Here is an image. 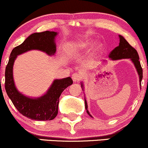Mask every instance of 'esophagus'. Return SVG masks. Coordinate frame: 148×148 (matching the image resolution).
Segmentation results:
<instances>
[{"label":"esophagus","mask_w":148,"mask_h":148,"mask_svg":"<svg viewBox=\"0 0 148 148\" xmlns=\"http://www.w3.org/2000/svg\"><path fill=\"white\" fill-rule=\"evenodd\" d=\"M72 79L74 82H78L82 79V75L77 73H75L72 75Z\"/></svg>","instance_id":"esophagus-1"}]
</instances>
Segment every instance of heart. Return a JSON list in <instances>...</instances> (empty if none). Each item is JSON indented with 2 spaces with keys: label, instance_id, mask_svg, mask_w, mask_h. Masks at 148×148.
<instances>
[{
  "label": "heart",
  "instance_id": "heart-1",
  "mask_svg": "<svg viewBox=\"0 0 148 148\" xmlns=\"http://www.w3.org/2000/svg\"><path fill=\"white\" fill-rule=\"evenodd\" d=\"M90 44H91V42H90L89 39L85 41H80V42L77 43H74V44H72L70 45L69 51L71 52L79 51H81L82 50V49L87 48ZM101 44H97L95 46V49H96V50H99V49H101Z\"/></svg>",
  "mask_w": 148,
  "mask_h": 148
}]
</instances>
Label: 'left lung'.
I'll return each instance as SVG.
<instances>
[{
	"instance_id": "8db88e82",
	"label": "left lung",
	"mask_w": 148,
	"mask_h": 148,
	"mask_svg": "<svg viewBox=\"0 0 148 148\" xmlns=\"http://www.w3.org/2000/svg\"><path fill=\"white\" fill-rule=\"evenodd\" d=\"M119 44L118 47H116L115 49H113L112 51L110 52L109 55V58L115 61V60L119 59H123V58H130L131 61L133 62L134 64L135 67H136L137 72L139 75L140 79V85L141 86V81L143 79V69L141 67L140 63L139 61V56L137 51L133 47H131L128 42L123 38V36L121 35H119ZM81 87H83V85L81 83ZM83 90V88H82ZM85 109L87 110V113L90 116V112L87 110V104L86 99H85Z\"/></svg>"
}]
</instances>
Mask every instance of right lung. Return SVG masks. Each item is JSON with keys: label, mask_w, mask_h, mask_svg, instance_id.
<instances>
[{"label": "right lung", "mask_w": 148, "mask_h": 148, "mask_svg": "<svg viewBox=\"0 0 148 148\" xmlns=\"http://www.w3.org/2000/svg\"><path fill=\"white\" fill-rule=\"evenodd\" d=\"M58 33L45 31L29 35L23 44L12 49L5 72V88L8 96L18 112L32 120L50 121L58 114L59 97L63 90L73 84L71 77L56 79L45 95L38 98L25 96L17 90L13 80L12 69L18 55L30 50H39L49 56L56 51L55 37Z\"/></svg>", "instance_id": "1"}]
</instances>
